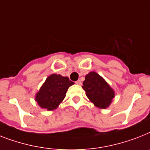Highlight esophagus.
Segmentation results:
<instances>
[{
	"mask_svg": "<svg viewBox=\"0 0 150 150\" xmlns=\"http://www.w3.org/2000/svg\"><path fill=\"white\" fill-rule=\"evenodd\" d=\"M75 83L77 84V85H79V86H81V81L80 80H78V81H75Z\"/></svg>",
	"mask_w": 150,
	"mask_h": 150,
	"instance_id": "esophagus-1",
	"label": "esophagus"
}]
</instances>
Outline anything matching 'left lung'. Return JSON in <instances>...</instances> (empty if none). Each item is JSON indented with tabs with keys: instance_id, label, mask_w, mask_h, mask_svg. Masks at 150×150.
Returning <instances> with one entry per match:
<instances>
[{
	"instance_id": "obj_1",
	"label": "left lung",
	"mask_w": 150,
	"mask_h": 150,
	"mask_svg": "<svg viewBox=\"0 0 150 150\" xmlns=\"http://www.w3.org/2000/svg\"><path fill=\"white\" fill-rule=\"evenodd\" d=\"M82 88L89 100L100 109L109 106L115 96L114 91L106 81L94 71L86 75Z\"/></svg>"
}]
</instances>
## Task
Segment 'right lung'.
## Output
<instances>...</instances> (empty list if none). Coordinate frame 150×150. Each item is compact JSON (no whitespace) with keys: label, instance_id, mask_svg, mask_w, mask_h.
I'll list each match as a JSON object with an SVG mask.
<instances>
[{"label":"right lung","instance_id":"add662e5","mask_svg":"<svg viewBox=\"0 0 150 150\" xmlns=\"http://www.w3.org/2000/svg\"><path fill=\"white\" fill-rule=\"evenodd\" d=\"M73 84L74 82L68 77L56 74L51 75L37 93L35 100L42 109L53 110L62 102L68 88Z\"/></svg>","mask_w":150,"mask_h":150}]
</instances>
